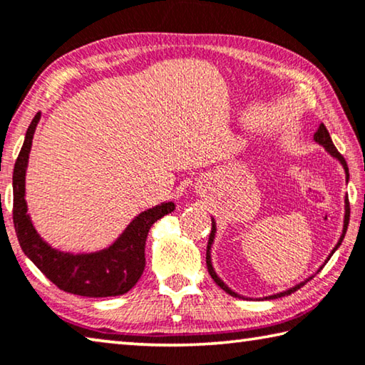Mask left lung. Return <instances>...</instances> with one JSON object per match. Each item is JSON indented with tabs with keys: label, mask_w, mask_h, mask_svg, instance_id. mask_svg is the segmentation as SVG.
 Returning <instances> with one entry per match:
<instances>
[{
	"label": "left lung",
	"mask_w": 365,
	"mask_h": 365,
	"mask_svg": "<svg viewBox=\"0 0 365 365\" xmlns=\"http://www.w3.org/2000/svg\"><path fill=\"white\" fill-rule=\"evenodd\" d=\"M314 140H315V143L320 144V146L325 148V151L329 153V155H333L334 159H338V160L341 162V165H343V169H344V172H346V183H348V180H349V169H348V164H346V160H344L343 155H341V154L338 153V149L334 148V144H333V141H331V136H329L327 126L323 125V123H322L320 126H318V130H317V133L314 135ZM211 221H212V229H211V234H210V240H207V250H206V264H207V271H210V274H211V277L214 279V282H216V284H217L219 287H221V289H224L225 292L230 294V296H234V297H242V299H244V296H239V294L234 292L232 289H229L227 284H225V282L221 279V277H219V276L216 274V271H214V268H212V263H211V247H212L214 237H216V222H214V219H211ZM348 224H349V200H348V196H346V198H344V224H343V234H341L336 247H334L333 250H331V253H329V255H328L327 262H328L329 258H331L333 253L338 250V247L341 245V242H343L346 230H348ZM327 262H325V263H327ZM322 268H323V266H320V269H322ZM320 269H318V271H320ZM312 277H314V276H310L309 279H305V281H302V282H299V284H296L294 287L287 289V291L277 292V294H273V296H268V297H263V299H277V297H282V296H289V294L296 292L297 289L302 287V286L305 284V282L312 279Z\"/></svg>",
	"instance_id": "1"
}]
</instances>
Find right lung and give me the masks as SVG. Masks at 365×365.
I'll return each mask as SVG.
<instances>
[{
	"instance_id": "right-lung-1",
	"label": "right lung",
	"mask_w": 365,
	"mask_h": 365,
	"mask_svg": "<svg viewBox=\"0 0 365 365\" xmlns=\"http://www.w3.org/2000/svg\"><path fill=\"white\" fill-rule=\"evenodd\" d=\"M38 120L40 112L29 125L13 173V221L22 252L61 291L83 297L121 296L136 284L146 266L144 247L149 229L175 210V205L169 201L138 214L123 234L103 250L74 255L50 247L37 234L26 203V169Z\"/></svg>"
}]
</instances>
